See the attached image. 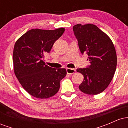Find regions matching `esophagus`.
Wrapping results in <instances>:
<instances>
[{
	"instance_id": "obj_1",
	"label": "esophagus",
	"mask_w": 128,
	"mask_h": 128,
	"mask_svg": "<svg viewBox=\"0 0 128 128\" xmlns=\"http://www.w3.org/2000/svg\"><path fill=\"white\" fill-rule=\"evenodd\" d=\"M66 70H67V73L68 74H72L73 73H75L76 72L75 69L70 68H67L66 69Z\"/></svg>"
}]
</instances>
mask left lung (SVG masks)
<instances>
[{
  "instance_id": "obj_1",
  "label": "left lung",
  "mask_w": 128,
  "mask_h": 128,
  "mask_svg": "<svg viewBox=\"0 0 128 128\" xmlns=\"http://www.w3.org/2000/svg\"><path fill=\"white\" fill-rule=\"evenodd\" d=\"M73 30L80 52L86 53L90 62L86 68L76 70L84 78L79 90L87 94H98L109 86L115 73L117 55L114 46L109 36L94 24H78Z\"/></svg>"
}]
</instances>
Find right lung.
Returning <instances> with one entry per match:
<instances>
[{
  "label": "right lung",
  "mask_w": 128,
  "mask_h": 128,
  "mask_svg": "<svg viewBox=\"0 0 128 128\" xmlns=\"http://www.w3.org/2000/svg\"><path fill=\"white\" fill-rule=\"evenodd\" d=\"M65 29L29 30L17 40L13 51L15 74L23 88L32 96L47 99L57 93L60 81L66 76L65 68H54L44 62L54 42Z\"/></svg>",
  "instance_id": "right-lung-1"
}]
</instances>
